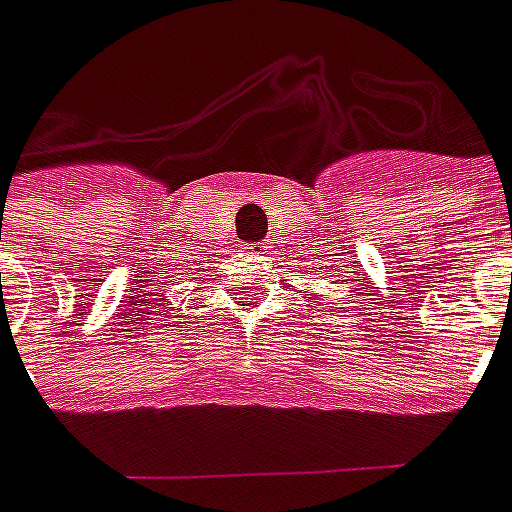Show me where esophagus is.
I'll list each match as a JSON object with an SVG mask.
<instances>
[{
	"instance_id": "obj_1",
	"label": "esophagus",
	"mask_w": 512,
	"mask_h": 512,
	"mask_svg": "<svg viewBox=\"0 0 512 512\" xmlns=\"http://www.w3.org/2000/svg\"><path fill=\"white\" fill-rule=\"evenodd\" d=\"M248 248H251V253L259 256V253H267V242H253V245H248Z\"/></svg>"
}]
</instances>
